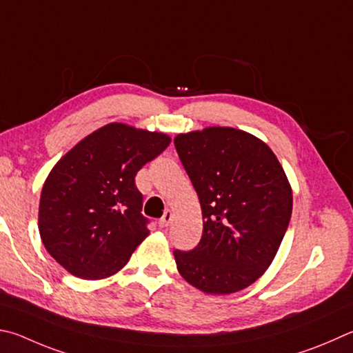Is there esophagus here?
<instances>
[{
    "label": "esophagus",
    "instance_id": "obj_1",
    "mask_svg": "<svg viewBox=\"0 0 353 353\" xmlns=\"http://www.w3.org/2000/svg\"><path fill=\"white\" fill-rule=\"evenodd\" d=\"M171 221H172V211L171 210H166L165 211V214L160 217V221H159V225L162 227V228H166L171 223Z\"/></svg>",
    "mask_w": 353,
    "mask_h": 353
}]
</instances>
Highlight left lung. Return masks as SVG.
<instances>
[{
	"label": "left lung",
	"mask_w": 353,
	"mask_h": 353,
	"mask_svg": "<svg viewBox=\"0 0 353 353\" xmlns=\"http://www.w3.org/2000/svg\"><path fill=\"white\" fill-rule=\"evenodd\" d=\"M202 208V239L176 250L181 276L208 294L243 290L270 267L292 216V187L270 146L225 126L174 137Z\"/></svg>",
	"instance_id": "8db88e82"
}]
</instances>
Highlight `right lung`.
Here are the masks:
<instances>
[{
	"instance_id": "add662e5",
	"label": "right lung",
	"mask_w": 353,
	"mask_h": 353,
	"mask_svg": "<svg viewBox=\"0 0 353 353\" xmlns=\"http://www.w3.org/2000/svg\"><path fill=\"white\" fill-rule=\"evenodd\" d=\"M163 132L126 123L99 128L69 150L44 181L38 230L49 254L81 279L126 265L150 230L136 174L170 145Z\"/></svg>"
}]
</instances>
